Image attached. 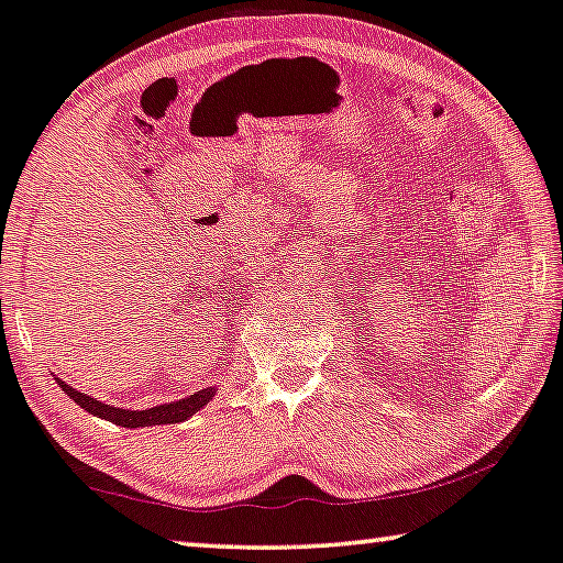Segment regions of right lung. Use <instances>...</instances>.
I'll return each mask as SVG.
<instances>
[{
  "label": "right lung",
  "instance_id": "1",
  "mask_svg": "<svg viewBox=\"0 0 563 563\" xmlns=\"http://www.w3.org/2000/svg\"><path fill=\"white\" fill-rule=\"evenodd\" d=\"M60 382V379H57ZM60 389L67 394V397L78 401V405L86 409V412L96 415V417H103L108 422L119 424V427H151V424H174V422H184V419L197 415L201 407L207 405L209 399H212L214 389L207 387L197 394H191L187 399H179V401H169V405H158V407H151L144 409V412H131V409H115L111 405H103V401H98L93 397H86L82 391H75L73 387H67V384L60 382Z\"/></svg>",
  "mask_w": 563,
  "mask_h": 563
}]
</instances>
